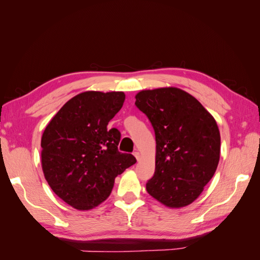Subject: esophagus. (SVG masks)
Segmentation results:
<instances>
[{
    "mask_svg": "<svg viewBox=\"0 0 260 260\" xmlns=\"http://www.w3.org/2000/svg\"><path fill=\"white\" fill-rule=\"evenodd\" d=\"M133 154H134V156L136 157V159H137V161H139V159H140V153L136 151V152H134Z\"/></svg>",
    "mask_w": 260,
    "mask_h": 260,
    "instance_id": "obj_1",
    "label": "esophagus"
}]
</instances>
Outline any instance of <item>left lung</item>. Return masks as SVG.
I'll use <instances>...</instances> for the list:
<instances>
[{
	"instance_id": "obj_1",
	"label": "left lung",
	"mask_w": 260,
	"mask_h": 260,
	"mask_svg": "<svg viewBox=\"0 0 260 260\" xmlns=\"http://www.w3.org/2000/svg\"><path fill=\"white\" fill-rule=\"evenodd\" d=\"M135 105L155 133V172L146 190L170 208L192 203L212 179L220 158V132L197 99L179 88L142 90Z\"/></svg>"
}]
</instances>
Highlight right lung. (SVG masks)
Instances as JSON below:
<instances>
[{
	"mask_svg": "<svg viewBox=\"0 0 260 260\" xmlns=\"http://www.w3.org/2000/svg\"><path fill=\"white\" fill-rule=\"evenodd\" d=\"M125 101L121 91H85L54 115L41 139L45 178L56 194L78 210L106 200L115 178L136 158L118 151L120 132L109 120Z\"/></svg>",
	"mask_w": 260,
	"mask_h": 260,
	"instance_id": "add662e5",
	"label": "right lung"
}]
</instances>
